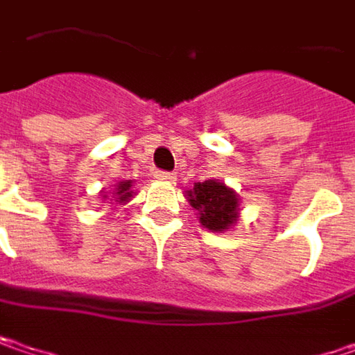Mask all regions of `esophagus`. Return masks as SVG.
Segmentation results:
<instances>
[{
  "instance_id": "1",
  "label": "esophagus",
  "mask_w": 355,
  "mask_h": 355,
  "mask_svg": "<svg viewBox=\"0 0 355 355\" xmlns=\"http://www.w3.org/2000/svg\"><path fill=\"white\" fill-rule=\"evenodd\" d=\"M155 178L160 180V182H175V180H177V175H175V173H166V171H157V173H155Z\"/></svg>"
}]
</instances>
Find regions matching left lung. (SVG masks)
<instances>
[{
  "instance_id": "8db88e82",
  "label": "left lung",
  "mask_w": 355,
  "mask_h": 355,
  "mask_svg": "<svg viewBox=\"0 0 355 355\" xmlns=\"http://www.w3.org/2000/svg\"><path fill=\"white\" fill-rule=\"evenodd\" d=\"M187 200L197 209L200 225L213 233H223L239 220V197L225 182L213 178L195 182L187 191Z\"/></svg>"
}]
</instances>
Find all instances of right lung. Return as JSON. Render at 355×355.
Returning a JSON list of instances; mask_svg holds the SVG:
<instances>
[{
    "mask_svg": "<svg viewBox=\"0 0 355 355\" xmlns=\"http://www.w3.org/2000/svg\"><path fill=\"white\" fill-rule=\"evenodd\" d=\"M130 189H132V180H120L112 191V198H116V202H128L132 198Z\"/></svg>",
    "mask_w": 355,
    "mask_h": 355,
    "instance_id": "add662e5",
    "label": "right lung"
}]
</instances>
